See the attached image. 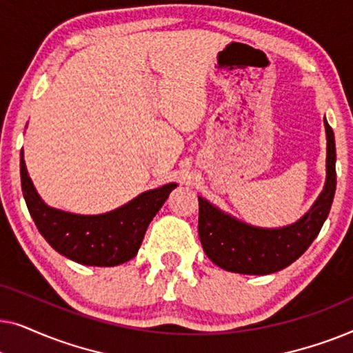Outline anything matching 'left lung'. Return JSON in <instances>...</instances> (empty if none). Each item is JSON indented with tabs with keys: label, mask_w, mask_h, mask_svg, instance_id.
<instances>
[{
	"label": "left lung",
	"mask_w": 353,
	"mask_h": 353,
	"mask_svg": "<svg viewBox=\"0 0 353 353\" xmlns=\"http://www.w3.org/2000/svg\"><path fill=\"white\" fill-rule=\"evenodd\" d=\"M327 138L326 183L315 204L297 223L278 230L241 223L199 197V238L212 262L226 272L270 274L286 268L310 248L331 210L336 192L334 133L325 119Z\"/></svg>",
	"instance_id": "left-lung-1"
}]
</instances>
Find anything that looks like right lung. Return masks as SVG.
<instances>
[{"instance_id":"add662e5","label":"right lung","mask_w":353,"mask_h":353,"mask_svg":"<svg viewBox=\"0 0 353 353\" xmlns=\"http://www.w3.org/2000/svg\"><path fill=\"white\" fill-rule=\"evenodd\" d=\"M21 183L27 209L52 249L77 263L115 267L138 254L151 220L175 183L143 192L127 205L103 215H75L48 207L37 194L21 152Z\"/></svg>"}]
</instances>
